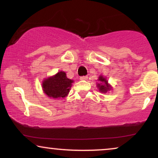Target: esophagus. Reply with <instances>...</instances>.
<instances>
[{"label": "esophagus", "mask_w": 158, "mask_h": 158, "mask_svg": "<svg viewBox=\"0 0 158 158\" xmlns=\"http://www.w3.org/2000/svg\"><path fill=\"white\" fill-rule=\"evenodd\" d=\"M87 79H88V76H86V75H85V76H81L80 77V80H81V81H86Z\"/></svg>", "instance_id": "1"}]
</instances>
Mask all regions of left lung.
<instances>
[{
  "label": "left lung",
  "instance_id": "left-lung-1",
  "mask_svg": "<svg viewBox=\"0 0 158 158\" xmlns=\"http://www.w3.org/2000/svg\"><path fill=\"white\" fill-rule=\"evenodd\" d=\"M98 81L102 82L103 84H98V88H99V90L102 93H106L108 90L111 89V87L108 85V81L106 80V78L103 77L102 76H100L98 78Z\"/></svg>",
  "mask_w": 158,
  "mask_h": 158
}]
</instances>
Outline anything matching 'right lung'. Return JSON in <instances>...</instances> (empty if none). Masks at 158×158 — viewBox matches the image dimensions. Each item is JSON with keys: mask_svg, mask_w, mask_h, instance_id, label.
Here are the masks:
<instances>
[{"mask_svg": "<svg viewBox=\"0 0 158 158\" xmlns=\"http://www.w3.org/2000/svg\"><path fill=\"white\" fill-rule=\"evenodd\" d=\"M73 81L68 79L64 72H59L52 77L44 80L42 88L45 94L53 98H64L70 91Z\"/></svg>", "mask_w": 158, "mask_h": 158, "instance_id": "add662e5", "label": "right lung"}]
</instances>
